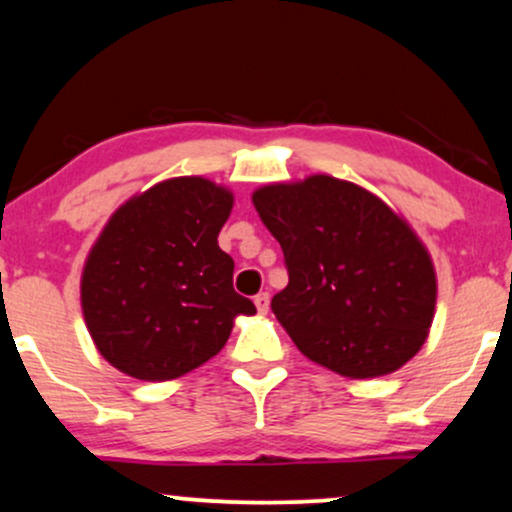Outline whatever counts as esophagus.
<instances>
[{"instance_id": "34e87169", "label": "esophagus", "mask_w": 512, "mask_h": 512, "mask_svg": "<svg viewBox=\"0 0 512 512\" xmlns=\"http://www.w3.org/2000/svg\"><path fill=\"white\" fill-rule=\"evenodd\" d=\"M255 307H257V312H260V315H267V310H269V293H257L255 295Z\"/></svg>"}]
</instances>
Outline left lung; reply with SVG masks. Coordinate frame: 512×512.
Masks as SVG:
<instances>
[{
    "label": "left lung",
    "instance_id": "left-lung-1",
    "mask_svg": "<svg viewBox=\"0 0 512 512\" xmlns=\"http://www.w3.org/2000/svg\"><path fill=\"white\" fill-rule=\"evenodd\" d=\"M252 205L286 257L288 286L272 310L300 353L350 379L384 377L417 355L436 272L408 221L326 174L257 188Z\"/></svg>",
    "mask_w": 512,
    "mask_h": 512
}]
</instances>
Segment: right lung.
<instances>
[{"label": "right lung", "mask_w": 512, "mask_h": 512, "mask_svg": "<svg viewBox=\"0 0 512 512\" xmlns=\"http://www.w3.org/2000/svg\"><path fill=\"white\" fill-rule=\"evenodd\" d=\"M231 209L229 188L178 176L109 217L80 276L85 326L109 365L140 381L178 379L226 346L233 319L255 315L217 240Z\"/></svg>", "instance_id": "obj_1"}]
</instances>
